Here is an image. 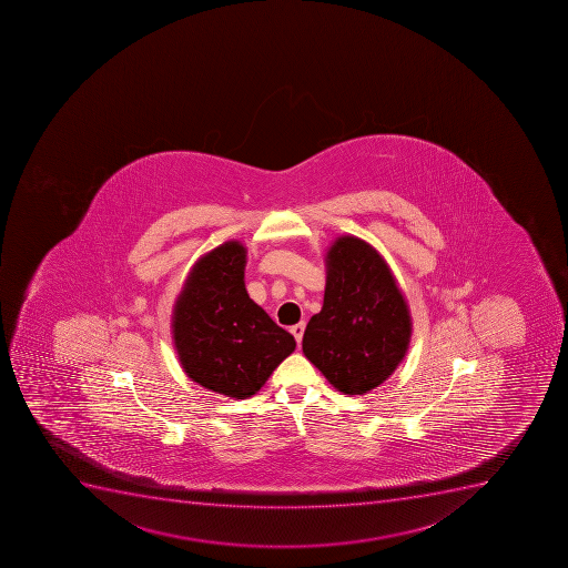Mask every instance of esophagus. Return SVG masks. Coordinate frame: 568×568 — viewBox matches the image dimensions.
<instances>
[{"instance_id":"esophagus-1","label":"esophagus","mask_w":568,"mask_h":568,"mask_svg":"<svg viewBox=\"0 0 568 568\" xmlns=\"http://www.w3.org/2000/svg\"><path fill=\"white\" fill-rule=\"evenodd\" d=\"M304 328H306V324L298 323L295 326H292V334L295 339H297L298 345H301V341H303Z\"/></svg>"}]
</instances>
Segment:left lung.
Instances as JSON below:
<instances>
[{"label":"left lung","mask_w":568,"mask_h":568,"mask_svg":"<svg viewBox=\"0 0 568 568\" xmlns=\"http://www.w3.org/2000/svg\"><path fill=\"white\" fill-rule=\"evenodd\" d=\"M413 321L387 262L365 240L339 236L326 253L323 310L303 352L343 394L379 387L407 354Z\"/></svg>","instance_id":"1"}]
</instances>
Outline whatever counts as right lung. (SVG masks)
<instances>
[{
    "mask_svg": "<svg viewBox=\"0 0 568 568\" xmlns=\"http://www.w3.org/2000/svg\"><path fill=\"white\" fill-rule=\"evenodd\" d=\"M244 245L231 240L203 255L186 276L172 315V335L186 376L197 385L244 399L261 390L295 351L245 290Z\"/></svg>",
    "mask_w": 568,
    "mask_h": 568,
    "instance_id": "obj_1",
    "label": "right lung"
}]
</instances>
